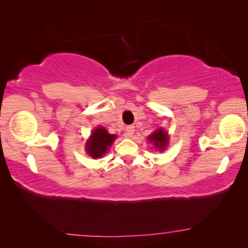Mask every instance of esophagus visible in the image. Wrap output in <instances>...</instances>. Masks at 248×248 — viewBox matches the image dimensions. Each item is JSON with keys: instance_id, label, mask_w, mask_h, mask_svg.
I'll use <instances>...</instances> for the list:
<instances>
[{"instance_id": "34e87169", "label": "esophagus", "mask_w": 248, "mask_h": 248, "mask_svg": "<svg viewBox=\"0 0 248 248\" xmlns=\"http://www.w3.org/2000/svg\"><path fill=\"white\" fill-rule=\"evenodd\" d=\"M134 126H132V125H130V126H127L126 128H125V133H126V137H132V135L134 134Z\"/></svg>"}]
</instances>
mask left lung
Masks as SVG:
<instances>
[{
  "mask_svg": "<svg viewBox=\"0 0 248 248\" xmlns=\"http://www.w3.org/2000/svg\"><path fill=\"white\" fill-rule=\"evenodd\" d=\"M149 141L152 142L155 144V149H159V150H164L167 145L168 141V135L165 131L162 130H157L154 134H151L149 137Z\"/></svg>",
  "mask_w": 248,
  "mask_h": 248,
  "instance_id": "1",
  "label": "left lung"
}]
</instances>
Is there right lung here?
Masks as SVG:
<instances>
[{
  "label": "right lung",
  "instance_id": "1",
  "mask_svg": "<svg viewBox=\"0 0 248 248\" xmlns=\"http://www.w3.org/2000/svg\"><path fill=\"white\" fill-rule=\"evenodd\" d=\"M116 135L109 134L104 127H97L87 143V151L93 158H99L106 154L108 147L113 143Z\"/></svg>",
  "mask_w": 248,
  "mask_h": 248
}]
</instances>
